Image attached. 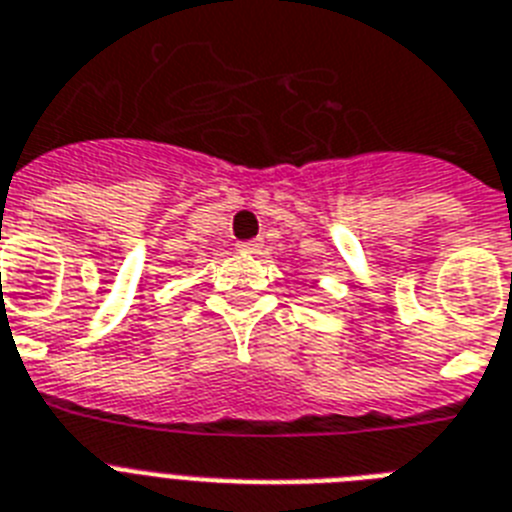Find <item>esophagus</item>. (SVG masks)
<instances>
[{
  "label": "esophagus",
  "mask_w": 512,
  "mask_h": 512,
  "mask_svg": "<svg viewBox=\"0 0 512 512\" xmlns=\"http://www.w3.org/2000/svg\"><path fill=\"white\" fill-rule=\"evenodd\" d=\"M236 249H239L242 255H255V252H260V242H242L236 244Z\"/></svg>",
  "instance_id": "34e87169"
}]
</instances>
